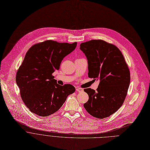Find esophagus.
Returning a JSON list of instances; mask_svg holds the SVG:
<instances>
[{"mask_svg": "<svg viewBox=\"0 0 150 150\" xmlns=\"http://www.w3.org/2000/svg\"><path fill=\"white\" fill-rule=\"evenodd\" d=\"M76 91H77L78 92H83V89L81 88L77 87L76 88Z\"/></svg>", "mask_w": 150, "mask_h": 150, "instance_id": "1", "label": "esophagus"}]
</instances>
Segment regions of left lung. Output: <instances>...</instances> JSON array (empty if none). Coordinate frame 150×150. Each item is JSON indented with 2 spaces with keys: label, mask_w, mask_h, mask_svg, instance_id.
<instances>
[{
  "label": "left lung",
  "mask_w": 150,
  "mask_h": 150,
  "mask_svg": "<svg viewBox=\"0 0 150 150\" xmlns=\"http://www.w3.org/2000/svg\"><path fill=\"white\" fill-rule=\"evenodd\" d=\"M88 62V77L100 83L96 91L84 88L88 100L83 106L95 117L103 119L124 103L130 83V71L121 51L113 44L92 40L80 45Z\"/></svg>",
  "instance_id": "1"
}]
</instances>
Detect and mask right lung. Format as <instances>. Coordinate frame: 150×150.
Returning a JSON list of instances; mask_svg holds the SVG:
<instances>
[{"label":"right lung","mask_w":150,"mask_h":150,"mask_svg":"<svg viewBox=\"0 0 150 150\" xmlns=\"http://www.w3.org/2000/svg\"><path fill=\"white\" fill-rule=\"evenodd\" d=\"M76 46V42L47 40L35 44L26 52L17 71L16 81L23 102L31 112L49 116L58 110L67 96L75 92L71 84H57L52 73L59 69L63 58Z\"/></svg>","instance_id":"obj_1"}]
</instances>
